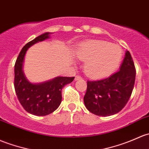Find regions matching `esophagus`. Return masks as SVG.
<instances>
[{"label": "esophagus", "mask_w": 149, "mask_h": 149, "mask_svg": "<svg viewBox=\"0 0 149 149\" xmlns=\"http://www.w3.org/2000/svg\"><path fill=\"white\" fill-rule=\"evenodd\" d=\"M80 79H81V77L80 76H79V75L75 77V81H79V80H80Z\"/></svg>", "instance_id": "esophagus-1"}]
</instances>
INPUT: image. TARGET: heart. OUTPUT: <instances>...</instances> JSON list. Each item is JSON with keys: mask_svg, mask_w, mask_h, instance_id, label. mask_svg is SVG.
Masks as SVG:
<instances>
[{"mask_svg": "<svg viewBox=\"0 0 149 149\" xmlns=\"http://www.w3.org/2000/svg\"><path fill=\"white\" fill-rule=\"evenodd\" d=\"M122 55L118 46L98 40L80 43L76 50V57L85 61L86 74L92 79L110 76L119 65Z\"/></svg>", "mask_w": 149, "mask_h": 149, "instance_id": "obj_1", "label": "heart"}]
</instances>
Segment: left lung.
Returning <instances> with one entry per match:
<instances>
[{
	"instance_id": "left-lung-1",
	"label": "left lung",
	"mask_w": 149,
	"mask_h": 149,
	"mask_svg": "<svg viewBox=\"0 0 149 149\" xmlns=\"http://www.w3.org/2000/svg\"><path fill=\"white\" fill-rule=\"evenodd\" d=\"M136 79V69L126 51L119 70L108 78L88 81L84 104L95 115L109 116L122 110L129 100Z\"/></svg>"
}]
</instances>
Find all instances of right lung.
<instances>
[{
    "mask_svg": "<svg viewBox=\"0 0 149 149\" xmlns=\"http://www.w3.org/2000/svg\"><path fill=\"white\" fill-rule=\"evenodd\" d=\"M50 34L51 33H45L23 47L18 55L14 68V87L18 101L26 111L38 116L48 115L58 108L62 100V88L74 79V77L58 76L44 82L34 84L25 76L23 68L27 51L38 42L49 38Z\"/></svg>",
    "mask_w": 149,
    "mask_h": 149,
    "instance_id": "obj_1",
    "label": "right lung"
}]
</instances>
